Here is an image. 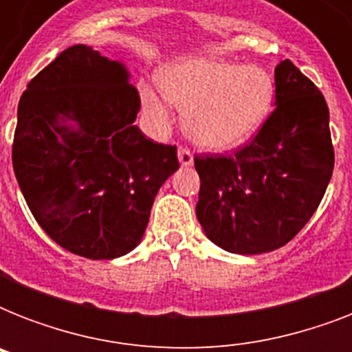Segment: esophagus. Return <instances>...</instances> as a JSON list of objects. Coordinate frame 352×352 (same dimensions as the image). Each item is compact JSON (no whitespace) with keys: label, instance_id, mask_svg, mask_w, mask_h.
<instances>
[{"label":"esophagus","instance_id":"1","mask_svg":"<svg viewBox=\"0 0 352 352\" xmlns=\"http://www.w3.org/2000/svg\"><path fill=\"white\" fill-rule=\"evenodd\" d=\"M179 162L182 166H192L193 164V155L188 148H179Z\"/></svg>","mask_w":352,"mask_h":352}]
</instances>
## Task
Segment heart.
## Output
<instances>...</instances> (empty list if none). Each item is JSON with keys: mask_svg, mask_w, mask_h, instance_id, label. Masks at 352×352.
<instances>
[{"mask_svg": "<svg viewBox=\"0 0 352 352\" xmlns=\"http://www.w3.org/2000/svg\"><path fill=\"white\" fill-rule=\"evenodd\" d=\"M164 96L184 107V129L210 149L239 146L265 124L276 100V80L261 65H241L212 58H190L162 71ZM142 106L157 127L170 111L155 91L144 89Z\"/></svg>", "mask_w": 352, "mask_h": 352, "instance_id": "heart-1", "label": "heart"}]
</instances>
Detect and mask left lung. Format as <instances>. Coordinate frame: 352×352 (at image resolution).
Here are the masks:
<instances>
[{"mask_svg":"<svg viewBox=\"0 0 352 352\" xmlns=\"http://www.w3.org/2000/svg\"><path fill=\"white\" fill-rule=\"evenodd\" d=\"M276 109L234 155H195L204 234L243 256L287 245L316 212L333 177L329 107L290 60L274 71Z\"/></svg>","mask_w":352,"mask_h":352,"instance_id":"obj_1","label":"left lung"}]
</instances>
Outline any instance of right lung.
Returning a JSON list of instances; mask_svg holds the SVG:
<instances>
[{"instance_id":"right-lung-1","label":"right lung","mask_w":352,"mask_h":352,"mask_svg":"<svg viewBox=\"0 0 352 352\" xmlns=\"http://www.w3.org/2000/svg\"><path fill=\"white\" fill-rule=\"evenodd\" d=\"M124 63L73 45L19 98L12 166L38 225L65 250L115 259L140 243L155 195L179 170L175 146L135 126Z\"/></svg>"}]
</instances>
